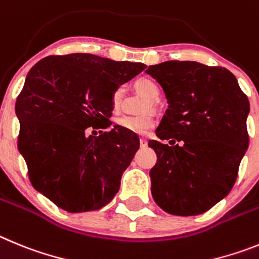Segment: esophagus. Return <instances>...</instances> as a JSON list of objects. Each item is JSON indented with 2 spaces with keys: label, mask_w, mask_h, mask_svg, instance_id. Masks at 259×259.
Listing matches in <instances>:
<instances>
[{
  "label": "esophagus",
  "mask_w": 259,
  "mask_h": 259,
  "mask_svg": "<svg viewBox=\"0 0 259 259\" xmlns=\"http://www.w3.org/2000/svg\"><path fill=\"white\" fill-rule=\"evenodd\" d=\"M139 143H141L142 148H144V147H147V144H148V141H147L146 138H141V141H139Z\"/></svg>",
  "instance_id": "1"
}]
</instances>
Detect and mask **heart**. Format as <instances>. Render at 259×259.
<instances>
[{
	"label": "heart",
	"mask_w": 259,
	"mask_h": 259,
	"mask_svg": "<svg viewBox=\"0 0 259 259\" xmlns=\"http://www.w3.org/2000/svg\"><path fill=\"white\" fill-rule=\"evenodd\" d=\"M135 86L139 92L147 95L150 101H157L160 97V88L157 82L150 77H141L135 81ZM121 95H122V88L118 86L116 88L115 92L112 93V106L113 108H117L121 101ZM116 125L121 129L126 130V132L134 133L138 135H144L150 132L155 126V121L150 115L144 116H122L116 120Z\"/></svg>",
	"instance_id": "heart-1"
}]
</instances>
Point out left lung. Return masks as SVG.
I'll list each match as a JSON object with an SVG mask.
<instances>
[{"label": "left lung", "mask_w": 259, "mask_h": 259, "mask_svg": "<svg viewBox=\"0 0 259 259\" xmlns=\"http://www.w3.org/2000/svg\"><path fill=\"white\" fill-rule=\"evenodd\" d=\"M169 108L148 146L157 155L151 169L156 204L174 215H197L232 190L249 146L248 97L223 67L190 60L150 66ZM179 141V144L176 142Z\"/></svg>", "instance_id": "obj_1"}]
</instances>
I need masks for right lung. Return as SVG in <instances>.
<instances>
[{
    "label": "right lung",
    "mask_w": 259,
    "mask_h": 259,
    "mask_svg": "<svg viewBox=\"0 0 259 259\" xmlns=\"http://www.w3.org/2000/svg\"><path fill=\"white\" fill-rule=\"evenodd\" d=\"M144 68L74 53L44 58L28 72L15 103L18 148L32 186L57 206L81 213L115 197L139 138L118 126L109 129L112 93ZM88 127L100 135L88 136Z\"/></svg>",
    "instance_id": "obj_1"
}]
</instances>
